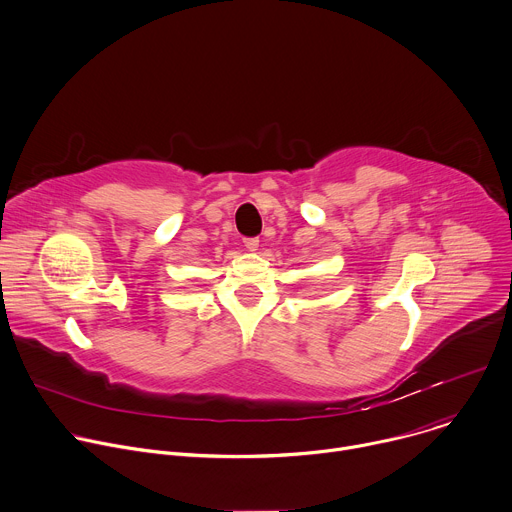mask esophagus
I'll list each match as a JSON object with an SVG mask.
<instances>
[{"label":"esophagus","mask_w":512,"mask_h":512,"mask_svg":"<svg viewBox=\"0 0 512 512\" xmlns=\"http://www.w3.org/2000/svg\"><path fill=\"white\" fill-rule=\"evenodd\" d=\"M243 245H245L247 251H257L259 239H257V237H247V239H243Z\"/></svg>","instance_id":"34e87169"}]
</instances>
